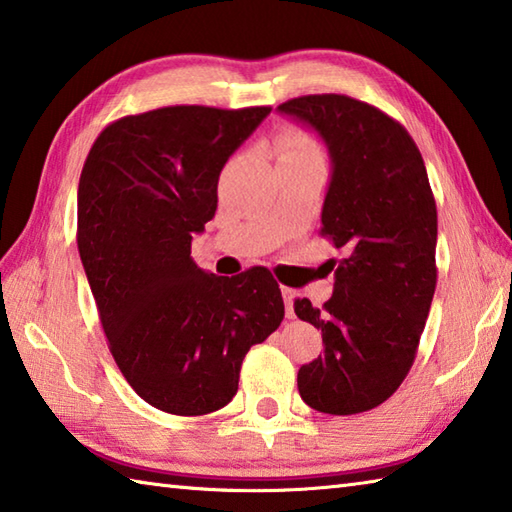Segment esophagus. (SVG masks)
<instances>
[{
  "instance_id": "esophagus-1",
  "label": "esophagus",
  "mask_w": 512,
  "mask_h": 512,
  "mask_svg": "<svg viewBox=\"0 0 512 512\" xmlns=\"http://www.w3.org/2000/svg\"><path fill=\"white\" fill-rule=\"evenodd\" d=\"M282 297H284V304H286V317H288V319H293V317H295V310H293L295 290H293V288H286V286H282Z\"/></svg>"
}]
</instances>
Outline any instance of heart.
<instances>
[{"instance_id": "heart-1", "label": "heart", "mask_w": 512, "mask_h": 512, "mask_svg": "<svg viewBox=\"0 0 512 512\" xmlns=\"http://www.w3.org/2000/svg\"><path fill=\"white\" fill-rule=\"evenodd\" d=\"M279 157H322L313 135L306 130H286L279 137Z\"/></svg>"}]
</instances>
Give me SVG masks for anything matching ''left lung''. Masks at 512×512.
Segmentation results:
<instances>
[{
    "label": "left lung",
    "instance_id": "left-lung-1",
    "mask_svg": "<svg viewBox=\"0 0 512 512\" xmlns=\"http://www.w3.org/2000/svg\"><path fill=\"white\" fill-rule=\"evenodd\" d=\"M277 110L324 139L333 173L319 233L346 250L322 308L295 299L324 339V355L299 368V395L319 413H364L404 382L424 333L437 284L433 190L413 137L379 108L328 93Z\"/></svg>",
    "mask_w": 512,
    "mask_h": 512
}]
</instances>
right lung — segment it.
I'll return each instance as SVG.
<instances>
[{"instance_id": "1", "label": "right lung", "mask_w": 512, "mask_h": 512, "mask_svg": "<svg viewBox=\"0 0 512 512\" xmlns=\"http://www.w3.org/2000/svg\"><path fill=\"white\" fill-rule=\"evenodd\" d=\"M270 106H166L108 124L77 190V248L115 364L164 413L197 417L237 393L250 346L284 319L268 268L217 277L190 257L215 217L224 164Z\"/></svg>"}]
</instances>
